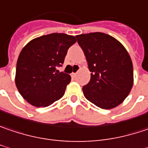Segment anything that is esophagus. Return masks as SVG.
Returning <instances> with one entry per match:
<instances>
[{"instance_id":"esophagus-1","label":"esophagus","mask_w":148,"mask_h":148,"mask_svg":"<svg viewBox=\"0 0 148 148\" xmlns=\"http://www.w3.org/2000/svg\"><path fill=\"white\" fill-rule=\"evenodd\" d=\"M76 75H77V74H76V73H72V74H71L72 78H75V77H76Z\"/></svg>"}]
</instances>
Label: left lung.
Here are the masks:
<instances>
[{
	"label": "left lung",
	"instance_id": "obj_1",
	"mask_svg": "<svg viewBox=\"0 0 148 148\" xmlns=\"http://www.w3.org/2000/svg\"><path fill=\"white\" fill-rule=\"evenodd\" d=\"M83 49L90 80L83 87L84 97L101 109L121 104L133 86V65L125 47L115 38L103 32L77 35Z\"/></svg>",
	"mask_w": 148,
	"mask_h": 148
}]
</instances>
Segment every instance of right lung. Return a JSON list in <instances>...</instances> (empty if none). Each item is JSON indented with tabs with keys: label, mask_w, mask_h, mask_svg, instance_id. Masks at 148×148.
<instances>
[{
	"label": "right lung",
	"mask_w": 148,
	"mask_h": 148,
	"mask_svg": "<svg viewBox=\"0 0 148 148\" xmlns=\"http://www.w3.org/2000/svg\"><path fill=\"white\" fill-rule=\"evenodd\" d=\"M75 42L74 36L55 32L31 40L22 48L15 83L27 102L36 107H47L64 96L71 77L55 67L64 63L68 49Z\"/></svg>",
	"instance_id": "right-lung-1"
}]
</instances>
